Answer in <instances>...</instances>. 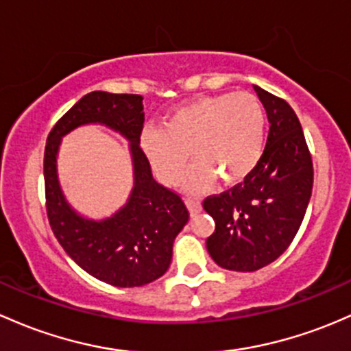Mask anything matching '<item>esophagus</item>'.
I'll use <instances>...</instances> for the list:
<instances>
[{
	"label": "esophagus",
	"mask_w": 351,
	"mask_h": 351,
	"mask_svg": "<svg viewBox=\"0 0 351 351\" xmlns=\"http://www.w3.org/2000/svg\"><path fill=\"white\" fill-rule=\"evenodd\" d=\"M185 204L188 206V210H190L191 215H198V213L202 212V204L198 198H193V197H186L185 198Z\"/></svg>",
	"instance_id": "esophagus-1"
}]
</instances>
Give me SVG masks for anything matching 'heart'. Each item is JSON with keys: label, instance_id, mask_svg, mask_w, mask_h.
Listing matches in <instances>:
<instances>
[{"label": "heart", "instance_id": "obj_1", "mask_svg": "<svg viewBox=\"0 0 351 351\" xmlns=\"http://www.w3.org/2000/svg\"><path fill=\"white\" fill-rule=\"evenodd\" d=\"M250 101L256 111L247 104L235 106L225 119L223 153L212 156V165L217 171L202 161H195L185 176L188 190H208L215 185L219 175L223 176L227 185H237L259 161L264 147V112L256 99ZM147 153L156 165L160 178L168 185H180L186 163L185 154L173 153L154 145H147Z\"/></svg>", "mask_w": 351, "mask_h": 351}]
</instances>
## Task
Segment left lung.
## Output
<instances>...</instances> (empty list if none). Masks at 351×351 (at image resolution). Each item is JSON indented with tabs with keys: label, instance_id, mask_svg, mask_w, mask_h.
I'll return each mask as SVG.
<instances>
[{
	"label": "left lung",
	"instance_id": "8db88e82",
	"mask_svg": "<svg viewBox=\"0 0 351 351\" xmlns=\"http://www.w3.org/2000/svg\"><path fill=\"white\" fill-rule=\"evenodd\" d=\"M269 121L267 143L252 171L205 198L215 230L206 250L217 265L250 272L278 259L300 230L313 190V161L300 119L284 99L254 86Z\"/></svg>",
	"mask_w": 351,
	"mask_h": 351
}]
</instances>
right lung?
I'll use <instances>...</instances> for the list:
<instances>
[{"mask_svg":"<svg viewBox=\"0 0 351 351\" xmlns=\"http://www.w3.org/2000/svg\"><path fill=\"white\" fill-rule=\"evenodd\" d=\"M86 123H101L119 132L132 149L135 186L127 204L102 221L77 214L58 183L61 138ZM143 124L141 95L94 90L55 124L45 146L47 213L55 237L84 271L117 287H139L161 278L171 263L173 242L190 217L182 198L153 178L149 161L139 147Z\"/></svg>","mask_w":351,"mask_h":351,"instance_id":"obj_1","label":"right lung"}]
</instances>
